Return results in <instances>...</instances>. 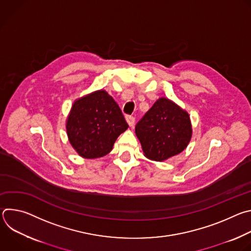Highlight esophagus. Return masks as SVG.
Wrapping results in <instances>:
<instances>
[{
	"label": "esophagus",
	"mask_w": 251,
	"mask_h": 251,
	"mask_svg": "<svg viewBox=\"0 0 251 251\" xmlns=\"http://www.w3.org/2000/svg\"><path fill=\"white\" fill-rule=\"evenodd\" d=\"M126 121H127L128 125L131 127V126H133L134 123H135V118H134L133 116H126Z\"/></svg>",
	"instance_id": "34e87169"
}]
</instances>
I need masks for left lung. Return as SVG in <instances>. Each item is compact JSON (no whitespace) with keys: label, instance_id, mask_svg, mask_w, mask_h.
I'll return each mask as SVG.
<instances>
[{"label":"left lung","instance_id":"8db88e82","mask_svg":"<svg viewBox=\"0 0 251 251\" xmlns=\"http://www.w3.org/2000/svg\"><path fill=\"white\" fill-rule=\"evenodd\" d=\"M144 156L163 162L182 153L193 136L189 113L174 101L159 98L135 128Z\"/></svg>","mask_w":251,"mask_h":251}]
</instances>
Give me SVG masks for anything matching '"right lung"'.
Wrapping results in <instances>:
<instances>
[{
  "label": "right lung",
  "instance_id": "right-lung-1",
  "mask_svg": "<svg viewBox=\"0 0 251 251\" xmlns=\"http://www.w3.org/2000/svg\"><path fill=\"white\" fill-rule=\"evenodd\" d=\"M70 145L84 159L101 158L113 149L128 124L114 99L101 89L76 99L66 118Z\"/></svg>",
  "mask_w": 251,
  "mask_h": 251
}]
</instances>
